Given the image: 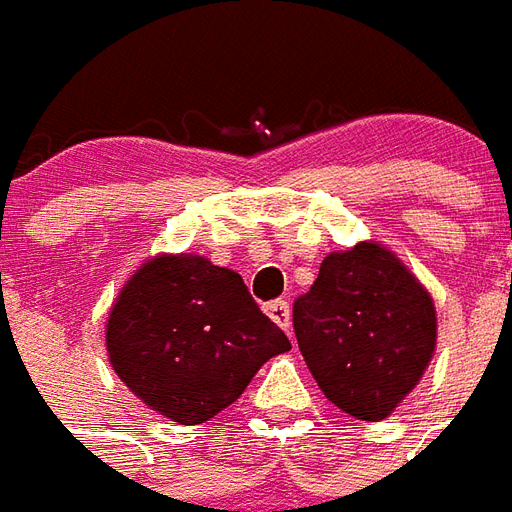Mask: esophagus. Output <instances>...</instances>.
Listing matches in <instances>:
<instances>
[{
	"label": "esophagus",
	"mask_w": 512,
	"mask_h": 512,
	"mask_svg": "<svg viewBox=\"0 0 512 512\" xmlns=\"http://www.w3.org/2000/svg\"><path fill=\"white\" fill-rule=\"evenodd\" d=\"M266 314L282 328V331L290 333L293 323H290V304H287V301H271V304L266 306Z\"/></svg>",
	"instance_id": "1"
}]
</instances>
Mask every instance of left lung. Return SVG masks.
Returning a JSON list of instances; mask_svg holds the SVG:
<instances>
[{
	"label": "left lung",
	"mask_w": 512,
	"mask_h": 512,
	"mask_svg": "<svg viewBox=\"0 0 512 512\" xmlns=\"http://www.w3.org/2000/svg\"><path fill=\"white\" fill-rule=\"evenodd\" d=\"M298 347L325 399L358 420L388 418L426 374L437 306L377 241L331 252L293 306Z\"/></svg>",
	"instance_id": "8db88e82"
}]
</instances>
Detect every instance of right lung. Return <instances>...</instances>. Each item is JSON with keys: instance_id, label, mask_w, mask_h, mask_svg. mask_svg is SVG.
Returning <instances> with one entry per match:
<instances>
[{"instance_id": "add662e5", "label": "right lung", "mask_w": 512, "mask_h": 512, "mask_svg": "<svg viewBox=\"0 0 512 512\" xmlns=\"http://www.w3.org/2000/svg\"><path fill=\"white\" fill-rule=\"evenodd\" d=\"M108 361L149 410L195 426L290 350L244 279L195 252H162L124 282L105 323Z\"/></svg>"}]
</instances>
